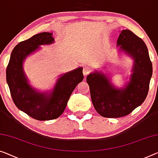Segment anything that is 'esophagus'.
Segmentation results:
<instances>
[{"instance_id":"1","label":"esophagus","mask_w":158,"mask_h":158,"mask_svg":"<svg viewBox=\"0 0 158 158\" xmlns=\"http://www.w3.org/2000/svg\"><path fill=\"white\" fill-rule=\"evenodd\" d=\"M90 72H91V69H89V67L85 66V67L83 68V74H84V76H87V75H88Z\"/></svg>"}]
</instances>
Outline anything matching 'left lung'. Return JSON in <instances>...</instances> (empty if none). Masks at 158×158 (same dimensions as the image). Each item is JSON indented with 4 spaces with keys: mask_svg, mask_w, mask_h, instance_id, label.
<instances>
[{
    "mask_svg": "<svg viewBox=\"0 0 158 158\" xmlns=\"http://www.w3.org/2000/svg\"><path fill=\"white\" fill-rule=\"evenodd\" d=\"M117 44L134 59L133 73L124 88L116 89L105 75L98 71L92 73L86 79L94 109L106 118L127 116L143 102L152 73L148 51L141 39L124 30L119 35Z\"/></svg>",
    "mask_w": 158,
    "mask_h": 158,
    "instance_id": "8db88e82",
    "label": "left lung"
}]
</instances>
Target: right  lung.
Returning a JSON list of instances; mask_svg holds the SVG:
<instances>
[{
    "instance_id": "add662e5",
    "label": "right lung",
    "mask_w": 158,
    "mask_h": 158,
    "mask_svg": "<svg viewBox=\"0 0 158 158\" xmlns=\"http://www.w3.org/2000/svg\"><path fill=\"white\" fill-rule=\"evenodd\" d=\"M52 33L35 35L15 46L6 69V81L13 102L19 110L40 121L55 119L62 114L73 91L84 78L82 69L63 75L50 94L38 93L28 84L23 71V60L40 48L54 42Z\"/></svg>"
}]
</instances>
